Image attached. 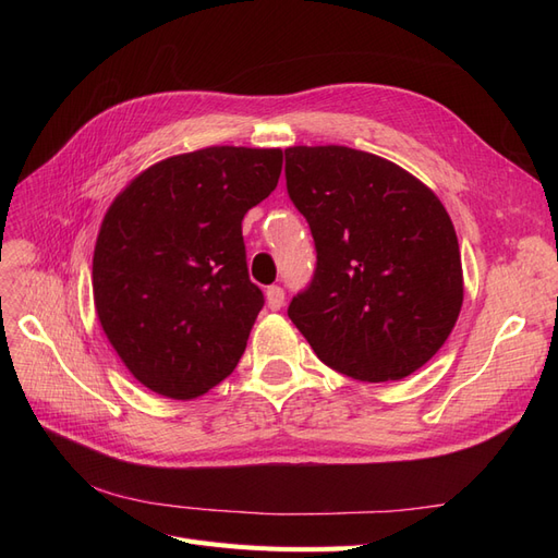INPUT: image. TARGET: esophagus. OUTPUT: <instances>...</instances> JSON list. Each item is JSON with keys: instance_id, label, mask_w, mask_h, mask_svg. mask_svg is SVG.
I'll list each match as a JSON object with an SVG mask.
<instances>
[{"instance_id": "1", "label": "esophagus", "mask_w": 558, "mask_h": 558, "mask_svg": "<svg viewBox=\"0 0 558 558\" xmlns=\"http://www.w3.org/2000/svg\"><path fill=\"white\" fill-rule=\"evenodd\" d=\"M265 302H267V307L272 310V312L281 310V305H283V289H279V286H269V289L265 291Z\"/></svg>"}]
</instances>
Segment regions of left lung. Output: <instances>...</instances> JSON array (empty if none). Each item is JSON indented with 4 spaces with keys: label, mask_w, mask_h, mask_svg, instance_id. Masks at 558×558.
I'll list each match as a JSON object with an SVG mask.
<instances>
[{
    "label": "left lung",
    "mask_w": 558,
    "mask_h": 558,
    "mask_svg": "<svg viewBox=\"0 0 558 558\" xmlns=\"http://www.w3.org/2000/svg\"><path fill=\"white\" fill-rule=\"evenodd\" d=\"M286 185L316 244L289 318L328 367L398 381L447 342L463 307L461 248L428 185L349 146L286 148Z\"/></svg>",
    "instance_id": "1"
}]
</instances>
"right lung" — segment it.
I'll use <instances>...</instances> for the list:
<instances>
[{"label": "right lung", "mask_w": 558, "mask_h": 558, "mask_svg": "<svg viewBox=\"0 0 558 558\" xmlns=\"http://www.w3.org/2000/svg\"><path fill=\"white\" fill-rule=\"evenodd\" d=\"M281 165V148L207 146L146 167L113 197L95 242V312L148 391L193 400L238 367L263 310L242 221Z\"/></svg>", "instance_id": "1"}]
</instances>
